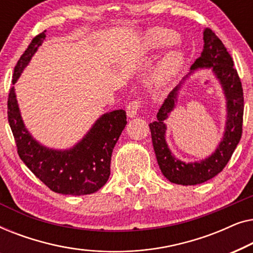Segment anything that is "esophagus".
<instances>
[{"label":"esophagus","instance_id":"obj_1","mask_svg":"<svg viewBox=\"0 0 253 253\" xmlns=\"http://www.w3.org/2000/svg\"><path fill=\"white\" fill-rule=\"evenodd\" d=\"M141 107V101L139 99L132 100L129 105L126 106V115L127 117H136L137 113Z\"/></svg>","mask_w":253,"mask_h":253}]
</instances>
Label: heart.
Here are the masks:
<instances>
[{
    "label": "heart",
    "mask_w": 253,
    "mask_h": 253,
    "mask_svg": "<svg viewBox=\"0 0 253 253\" xmlns=\"http://www.w3.org/2000/svg\"><path fill=\"white\" fill-rule=\"evenodd\" d=\"M174 42V37L171 33L167 32H157L153 33V43L155 47H165ZM183 62H184V55L181 50L172 49L168 51L164 57L161 58L157 70H155L154 79L158 84H165L174 78L176 74L182 68Z\"/></svg>",
    "instance_id": "heart-1"
}]
</instances>
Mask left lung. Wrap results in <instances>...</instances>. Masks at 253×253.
<instances>
[{
	"label": "left lung",
	"instance_id": "left-lung-1",
	"mask_svg": "<svg viewBox=\"0 0 253 253\" xmlns=\"http://www.w3.org/2000/svg\"><path fill=\"white\" fill-rule=\"evenodd\" d=\"M211 67L223 86L227 100V121L225 133L216 152L209 158L199 163L185 164L176 159L165 143V130L163 122L174 108L178 91L188 75L169 93L157 114V121L150 123L154 152L162 174L171 183L181 185H196L216 176L226 167L235 148L240 143L243 126L244 96L241 79L234 62L219 38L211 29L204 31V49L202 55L191 65V71L198 68Z\"/></svg>",
	"mask_w": 253,
	"mask_h": 253
}]
</instances>
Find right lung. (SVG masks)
I'll list each match as a JSON object with an SVG mask.
<instances>
[{
	"mask_svg": "<svg viewBox=\"0 0 253 253\" xmlns=\"http://www.w3.org/2000/svg\"><path fill=\"white\" fill-rule=\"evenodd\" d=\"M44 32L33 38L17 62L12 84L43 42ZM8 121L17 152L27 168L51 191L82 196L98 191L108 181L110 159L114 146L126 126V114L123 109L103 114L74 147L64 151L51 150L38 143L24 126L12 86L8 98Z\"/></svg>",
	"mask_w": 253,
	"mask_h": 253,
	"instance_id": "add662e5",
	"label": "right lung"
}]
</instances>
